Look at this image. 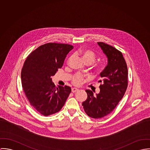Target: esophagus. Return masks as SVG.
Here are the masks:
<instances>
[{"label":"esophagus","instance_id":"esophagus-1","mask_svg":"<svg viewBox=\"0 0 150 150\" xmlns=\"http://www.w3.org/2000/svg\"><path fill=\"white\" fill-rule=\"evenodd\" d=\"M79 90V89H78V88H72V89H71V91H72V93H75V92H76V91H78Z\"/></svg>","mask_w":150,"mask_h":150}]
</instances>
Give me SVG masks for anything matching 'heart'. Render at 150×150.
<instances>
[{"label":"heart","mask_w":150,"mask_h":150,"mask_svg":"<svg viewBox=\"0 0 150 150\" xmlns=\"http://www.w3.org/2000/svg\"><path fill=\"white\" fill-rule=\"evenodd\" d=\"M80 55L82 57V59L86 64H93L96 59V56L95 53L89 50H83L80 52ZM84 79V76L80 74H75L72 76V81L74 85L79 86L80 85Z\"/></svg>","instance_id":"heart-1"}]
</instances>
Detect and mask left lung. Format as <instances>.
<instances>
[{"mask_svg":"<svg viewBox=\"0 0 150 150\" xmlns=\"http://www.w3.org/2000/svg\"><path fill=\"white\" fill-rule=\"evenodd\" d=\"M108 59V64L100 74L102 81L96 96L86 90L87 98L82 103L86 113L93 118H100L110 113L122 98L128 86V68L121 52L102 42H98Z\"/></svg>","mask_w":150,"mask_h":150,"instance_id":"obj_1","label":"left lung"}]
</instances>
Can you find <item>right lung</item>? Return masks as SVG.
<instances>
[{"instance_id":"1","label":"right lung","mask_w":150,"mask_h":150,"mask_svg":"<svg viewBox=\"0 0 150 150\" xmlns=\"http://www.w3.org/2000/svg\"><path fill=\"white\" fill-rule=\"evenodd\" d=\"M74 48L71 45L48 43L40 46L26 58L21 71L22 85L30 105L41 115L54 114L63 108L71 88L52 82L61 68L67 54Z\"/></svg>"}]
</instances>
